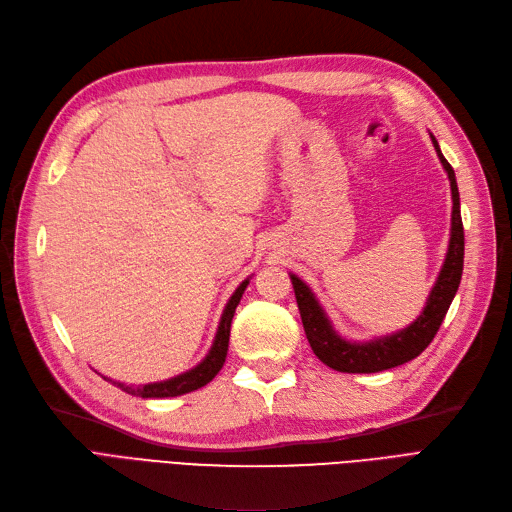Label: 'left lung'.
<instances>
[{
	"mask_svg": "<svg viewBox=\"0 0 512 512\" xmlns=\"http://www.w3.org/2000/svg\"><path fill=\"white\" fill-rule=\"evenodd\" d=\"M431 143L438 151V158L446 170L448 181H451V194H453L451 241H448L444 265L436 280V286L431 288L427 305L421 312V316H418L410 327L393 335L371 339V342H363V344L346 342V339H342L333 331L327 314H324V309L314 297V292L309 290L307 284L301 282L297 275H290L307 342L312 346L318 359L335 371H344V374H376V371L391 369L416 359V356L431 344V339L436 337L448 307H451L455 299L459 282H461V273H463V224H461V211H459V190L455 181V170L442 156L440 145L436 138H433V134H431Z\"/></svg>",
	"mask_w": 512,
	"mask_h": 512,
	"instance_id": "8db88e82",
	"label": "left lung"
}]
</instances>
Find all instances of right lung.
Instances as JSON below:
<instances>
[{"instance_id":"add662e5","label":"right lung","mask_w":512,"mask_h":512,"mask_svg":"<svg viewBox=\"0 0 512 512\" xmlns=\"http://www.w3.org/2000/svg\"><path fill=\"white\" fill-rule=\"evenodd\" d=\"M247 284H250V280H245L237 290L235 294H232L224 314H222V320H220V327H218V335H215V342L209 350V354L205 356V361L196 365L194 369L185 371V374L177 376V378H170V380H164V382H153V384H145V386H126L121 382H113L115 386H119L121 391H126L130 395H138V397H177V395H185L190 391H196L200 389V386L209 384L215 376H218V371L222 369L224 361H226V352H228V337H230V322H232V316H235V309L243 297V292L247 288Z\"/></svg>"}]
</instances>
